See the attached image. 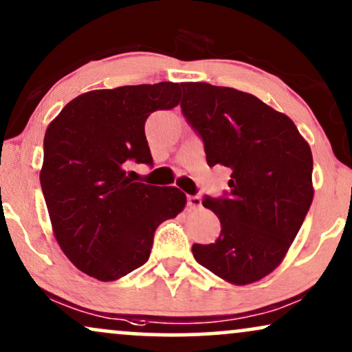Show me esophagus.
<instances>
[{
	"instance_id": "obj_1",
	"label": "esophagus",
	"mask_w": 352,
	"mask_h": 352,
	"mask_svg": "<svg viewBox=\"0 0 352 352\" xmlns=\"http://www.w3.org/2000/svg\"><path fill=\"white\" fill-rule=\"evenodd\" d=\"M186 204H188L190 209H199L201 208V198L190 195V197L186 198Z\"/></svg>"
}]
</instances>
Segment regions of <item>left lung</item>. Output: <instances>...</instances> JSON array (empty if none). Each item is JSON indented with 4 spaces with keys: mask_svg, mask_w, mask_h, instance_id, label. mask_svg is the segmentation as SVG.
Returning <instances> with one entry per match:
<instances>
[{
    "mask_svg": "<svg viewBox=\"0 0 352 352\" xmlns=\"http://www.w3.org/2000/svg\"><path fill=\"white\" fill-rule=\"evenodd\" d=\"M182 89L208 166L230 172L228 197L203 199L219 217V239L191 252L230 284L260 281L281 265L312 204V151L287 115L255 96L208 82Z\"/></svg>",
    "mask_w": 352,
    "mask_h": 352,
    "instance_id": "8db88e82",
    "label": "left lung"
}]
</instances>
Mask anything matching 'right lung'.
Returning <instances> with one entry per match:
<instances>
[{
  "mask_svg": "<svg viewBox=\"0 0 352 352\" xmlns=\"http://www.w3.org/2000/svg\"><path fill=\"white\" fill-rule=\"evenodd\" d=\"M179 102V82L97 89L48 124L40 185L58 245L82 273L115 281L140 268L157 226L184 211V191L126 170L131 161L153 164L146 120Z\"/></svg>",
  "mask_w": 352,
  "mask_h": 352,
  "instance_id": "1",
  "label": "right lung"
}]
</instances>
